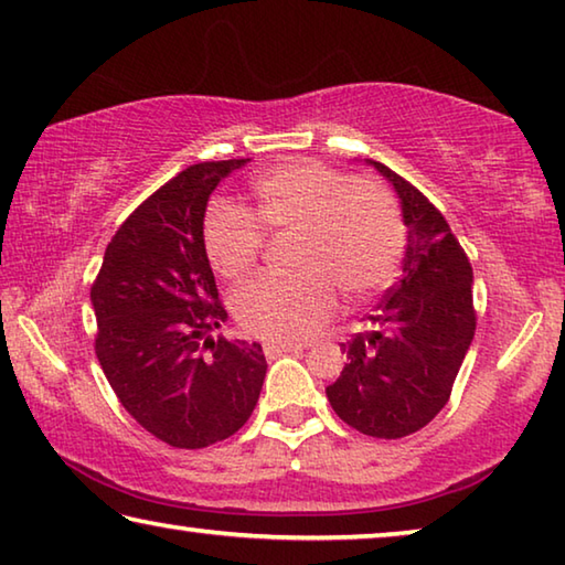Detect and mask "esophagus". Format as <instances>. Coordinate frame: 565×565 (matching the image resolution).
<instances>
[{"mask_svg": "<svg viewBox=\"0 0 565 565\" xmlns=\"http://www.w3.org/2000/svg\"><path fill=\"white\" fill-rule=\"evenodd\" d=\"M296 351H301V347H296V343H264L266 359H279L284 353H296Z\"/></svg>", "mask_w": 565, "mask_h": 565, "instance_id": "obj_1", "label": "esophagus"}]
</instances>
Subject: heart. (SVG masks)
Masks as SVG:
<instances>
[{
  "instance_id": "b5f03b06",
  "label": "heart",
  "mask_w": 565,
  "mask_h": 565,
  "mask_svg": "<svg viewBox=\"0 0 565 565\" xmlns=\"http://www.w3.org/2000/svg\"><path fill=\"white\" fill-rule=\"evenodd\" d=\"M252 214L218 206L204 248L214 271L238 281L259 259L264 234H299L294 279L262 276L234 294L242 327L266 341H306L331 319L337 291L361 303L384 291L404 259V222L388 191L319 161H284L254 181Z\"/></svg>"
}]
</instances>
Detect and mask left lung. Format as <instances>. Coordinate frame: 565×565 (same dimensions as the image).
Instances as JSON below:
<instances>
[{"instance_id": "left-lung-1", "label": "left lung", "mask_w": 565, "mask_h": 565, "mask_svg": "<svg viewBox=\"0 0 565 565\" xmlns=\"http://www.w3.org/2000/svg\"><path fill=\"white\" fill-rule=\"evenodd\" d=\"M394 186L408 244L404 274L341 343L347 366L327 388L341 420L374 438L416 434L448 404L476 331L473 269L444 214L396 171L366 159Z\"/></svg>"}]
</instances>
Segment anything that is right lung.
I'll use <instances>...</instances> for the list:
<instances>
[{
	"mask_svg": "<svg viewBox=\"0 0 565 565\" xmlns=\"http://www.w3.org/2000/svg\"><path fill=\"white\" fill-rule=\"evenodd\" d=\"M246 161L179 171L119 226L92 286L104 376L131 418L174 448L224 441L262 394L259 343L212 337L228 317L204 248L209 196Z\"/></svg>",
	"mask_w": 565,
	"mask_h": 565,
	"instance_id": "right-lung-1",
	"label": "right lung"
}]
</instances>
